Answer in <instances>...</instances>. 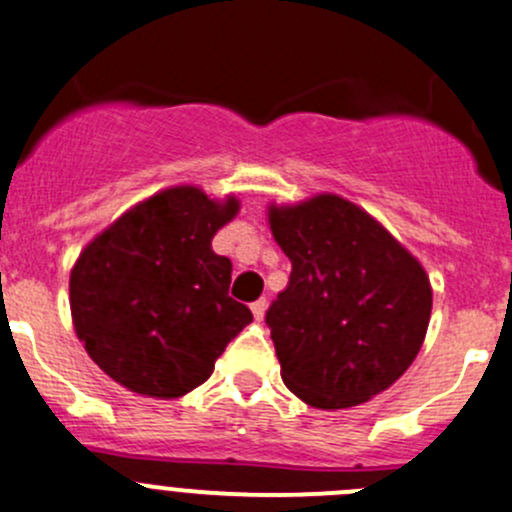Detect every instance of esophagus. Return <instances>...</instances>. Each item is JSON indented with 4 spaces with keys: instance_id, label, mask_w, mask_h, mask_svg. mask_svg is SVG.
Masks as SVG:
<instances>
[{
    "instance_id": "obj_1",
    "label": "esophagus",
    "mask_w": 512,
    "mask_h": 512,
    "mask_svg": "<svg viewBox=\"0 0 512 512\" xmlns=\"http://www.w3.org/2000/svg\"><path fill=\"white\" fill-rule=\"evenodd\" d=\"M250 310H252V315H255V320H262V317H265V310H267V300H265V297H260V300L252 302Z\"/></svg>"
}]
</instances>
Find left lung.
Returning a JSON list of instances; mask_svg holds the SVG:
<instances>
[{
	"label": "left lung",
	"instance_id": "obj_1",
	"mask_svg": "<svg viewBox=\"0 0 512 512\" xmlns=\"http://www.w3.org/2000/svg\"><path fill=\"white\" fill-rule=\"evenodd\" d=\"M290 282L267 310L280 375L317 410L367 403L418 357L433 310L425 267L370 212L332 192L267 207Z\"/></svg>",
	"mask_w": 512,
	"mask_h": 512
}]
</instances>
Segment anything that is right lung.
I'll use <instances>...</instances> for the list:
<instances>
[{"mask_svg":"<svg viewBox=\"0 0 512 512\" xmlns=\"http://www.w3.org/2000/svg\"><path fill=\"white\" fill-rule=\"evenodd\" d=\"M240 200L197 185L155 192L84 245L69 272L72 325L122 388L157 400L195 390L252 312L227 295L232 262L212 250Z\"/></svg>","mask_w":512,"mask_h":512,"instance_id":"add662e5","label":"right lung"}]
</instances>
